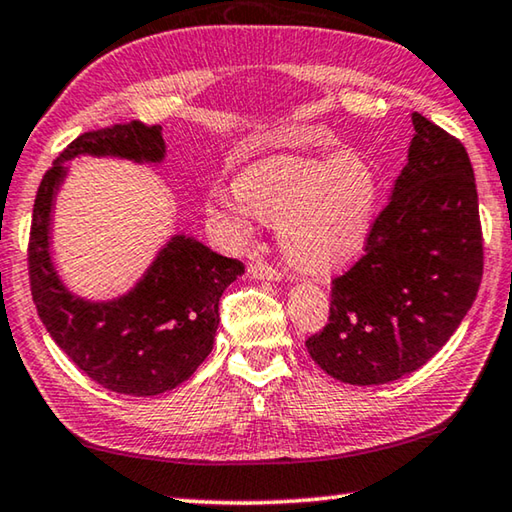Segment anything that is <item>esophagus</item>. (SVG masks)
I'll return each instance as SVG.
<instances>
[{"label":"esophagus","mask_w":512,"mask_h":512,"mask_svg":"<svg viewBox=\"0 0 512 512\" xmlns=\"http://www.w3.org/2000/svg\"><path fill=\"white\" fill-rule=\"evenodd\" d=\"M248 275L255 280H280L282 273L275 269V266L262 262V259H255V262L248 264Z\"/></svg>","instance_id":"esophagus-1"}]
</instances>
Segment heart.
Segmentation results:
<instances>
[{
	"label": "heart",
	"instance_id": "obj_1",
	"mask_svg": "<svg viewBox=\"0 0 512 512\" xmlns=\"http://www.w3.org/2000/svg\"><path fill=\"white\" fill-rule=\"evenodd\" d=\"M383 180L362 152L278 154L248 166L234 189L209 193V212L246 237L253 218L278 225L280 246L303 271H330L360 253L376 223Z\"/></svg>",
	"mask_w": 512,
	"mask_h": 512
}]
</instances>
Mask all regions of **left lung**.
I'll return each instance as SVG.
<instances>
[{
	"instance_id": "obj_1",
	"label": "left lung",
	"mask_w": 512,
	"mask_h": 512,
	"mask_svg": "<svg viewBox=\"0 0 512 512\" xmlns=\"http://www.w3.org/2000/svg\"><path fill=\"white\" fill-rule=\"evenodd\" d=\"M415 139L364 255L332 278L326 328L307 353L332 378L380 385L426 364L449 342L483 278V230L469 154L412 113Z\"/></svg>"
}]
</instances>
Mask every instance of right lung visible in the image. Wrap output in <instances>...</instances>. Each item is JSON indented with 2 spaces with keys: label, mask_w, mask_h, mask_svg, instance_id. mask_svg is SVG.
<instances>
[{
  "label": "right lung",
  "mask_w": 512,
  "mask_h": 512,
  "mask_svg": "<svg viewBox=\"0 0 512 512\" xmlns=\"http://www.w3.org/2000/svg\"><path fill=\"white\" fill-rule=\"evenodd\" d=\"M79 152L159 161L164 139L159 125L141 120L91 129L77 136L43 175L27 248L38 316L61 351L95 383L129 396L168 392L189 380L212 351L218 300L243 273V264L200 241L175 237L125 298L86 303L70 296L52 269L47 227L54 191L66 173L61 161Z\"/></svg>",
  "instance_id": "obj_1"
}]
</instances>
